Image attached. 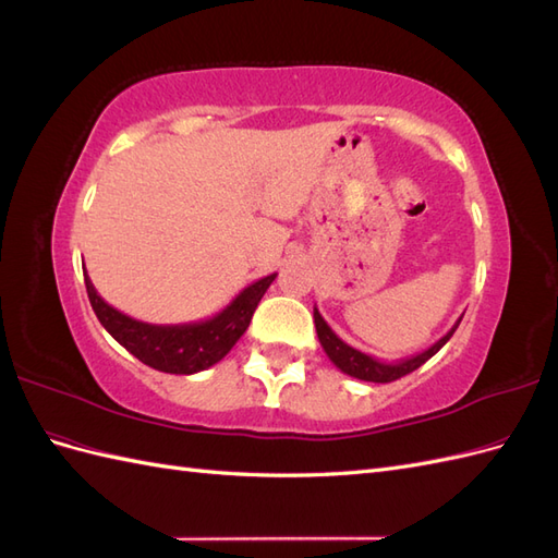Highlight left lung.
Wrapping results in <instances>:
<instances>
[{"label":"left lung","instance_id":"obj_1","mask_svg":"<svg viewBox=\"0 0 558 558\" xmlns=\"http://www.w3.org/2000/svg\"><path fill=\"white\" fill-rule=\"evenodd\" d=\"M461 318L456 320L447 335H442L440 340H437L433 347H428L426 351H421V353H416V356H410V359L386 363V361L369 356V353H363L359 349L349 347L344 340H340V337L335 335V330L326 324V318L320 316V312L314 307V324H316L318 342H320V347H324L326 356L332 361V365L340 367L342 373L349 375V377H356V379H363V381H375V384H388V381H396L404 375L414 373L416 367H421L428 359H433L435 353L449 342V337L453 335L456 328H459Z\"/></svg>","mask_w":558,"mask_h":558}]
</instances>
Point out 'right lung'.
<instances>
[{"instance_id": "right-lung-1", "label": "right lung", "mask_w": 558, "mask_h": 558, "mask_svg": "<svg viewBox=\"0 0 558 558\" xmlns=\"http://www.w3.org/2000/svg\"><path fill=\"white\" fill-rule=\"evenodd\" d=\"M83 277H86V291L99 324L107 328L118 344L125 347L134 359H140L148 367L160 369V373L195 375L216 365L238 344L251 324V316L256 312L260 298L277 275L253 281L238 298H232L230 305L211 318L177 326L146 324V320L118 312L95 291L86 269H83Z\"/></svg>"}]
</instances>
